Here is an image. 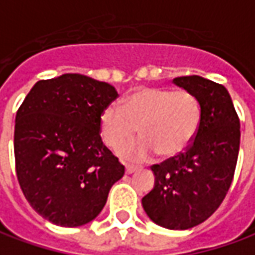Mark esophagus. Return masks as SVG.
<instances>
[{
    "label": "esophagus",
    "instance_id": "34e87169",
    "mask_svg": "<svg viewBox=\"0 0 255 255\" xmlns=\"http://www.w3.org/2000/svg\"><path fill=\"white\" fill-rule=\"evenodd\" d=\"M137 170H138L137 165H131V164H127V165H126V172H127V174H132V172H135Z\"/></svg>",
    "mask_w": 255,
    "mask_h": 255
}]
</instances>
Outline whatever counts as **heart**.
I'll list each match as a JSON object with an SVG mask.
<instances>
[{
	"label": "heart",
	"instance_id": "obj_1",
	"mask_svg": "<svg viewBox=\"0 0 255 255\" xmlns=\"http://www.w3.org/2000/svg\"><path fill=\"white\" fill-rule=\"evenodd\" d=\"M200 123L201 106L193 93L145 87L128 95L123 106L106 107L100 117V132L107 147L117 149L135 138L139 128L144 139L118 149L121 157L139 160L155 151L172 158L188 149Z\"/></svg>",
	"mask_w": 255,
	"mask_h": 255
}]
</instances>
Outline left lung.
<instances>
[{
  "mask_svg": "<svg viewBox=\"0 0 255 255\" xmlns=\"http://www.w3.org/2000/svg\"><path fill=\"white\" fill-rule=\"evenodd\" d=\"M201 106L197 135L183 154L154 164L155 185L144 198L161 227L188 230L211 217L233 183L240 149V118L224 85L198 75L174 78Z\"/></svg>",
  "mask_w": 255,
  "mask_h": 255,
  "instance_id": "left-lung-1",
  "label": "left lung"
}]
</instances>
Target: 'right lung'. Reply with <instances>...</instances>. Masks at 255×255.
I'll return each instance as SVG.
<instances>
[{
    "mask_svg": "<svg viewBox=\"0 0 255 255\" xmlns=\"http://www.w3.org/2000/svg\"><path fill=\"white\" fill-rule=\"evenodd\" d=\"M116 88L83 74L41 80L15 117L14 154L29 205L52 224L80 227L101 213L124 165L100 135Z\"/></svg>",
    "mask_w": 255,
    "mask_h": 255,
    "instance_id": "right-lung-1",
    "label": "right lung"
}]
</instances>
